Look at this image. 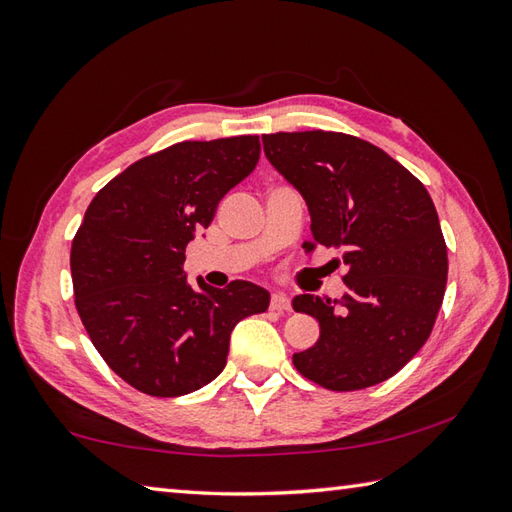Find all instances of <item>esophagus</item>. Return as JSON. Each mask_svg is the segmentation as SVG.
Listing matches in <instances>:
<instances>
[{"mask_svg": "<svg viewBox=\"0 0 512 512\" xmlns=\"http://www.w3.org/2000/svg\"><path fill=\"white\" fill-rule=\"evenodd\" d=\"M270 310H277V312H288L290 310V301L284 295V292H273V297H270Z\"/></svg>", "mask_w": 512, "mask_h": 512, "instance_id": "1", "label": "esophagus"}]
</instances>
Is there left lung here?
I'll return each mask as SVG.
<instances>
[{"mask_svg": "<svg viewBox=\"0 0 512 512\" xmlns=\"http://www.w3.org/2000/svg\"><path fill=\"white\" fill-rule=\"evenodd\" d=\"M264 154L306 200L312 244L343 253L339 301L297 295L292 308L319 321V341L292 356L332 391L383 383L427 343L447 288V244L424 184L356 136L266 134Z\"/></svg>", "mask_w": 512, "mask_h": 512, "instance_id": "8db88e82", "label": "left lung"}]
</instances>
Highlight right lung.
<instances>
[{
	"instance_id": "obj_1",
	"label": "right lung",
	"mask_w": 512,
	"mask_h": 512,
	"mask_svg": "<svg viewBox=\"0 0 512 512\" xmlns=\"http://www.w3.org/2000/svg\"><path fill=\"white\" fill-rule=\"evenodd\" d=\"M259 136L184 140L127 167L94 195L74 235V303L103 361L149 396L209 385L235 325L268 310L250 281L193 288L184 250L259 160Z\"/></svg>"
}]
</instances>
